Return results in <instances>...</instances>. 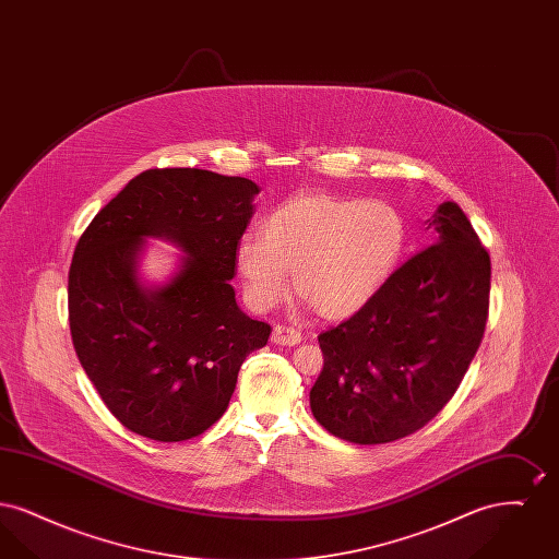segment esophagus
I'll return each mask as SVG.
<instances>
[{
    "label": "esophagus",
    "mask_w": 559,
    "mask_h": 559,
    "mask_svg": "<svg viewBox=\"0 0 559 559\" xmlns=\"http://www.w3.org/2000/svg\"><path fill=\"white\" fill-rule=\"evenodd\" d=\"M272 342L281 346H297L301 342V333L287 324H276L272 331Z\"/></svg>",
    "instance_id": "1"
}]
</instances>
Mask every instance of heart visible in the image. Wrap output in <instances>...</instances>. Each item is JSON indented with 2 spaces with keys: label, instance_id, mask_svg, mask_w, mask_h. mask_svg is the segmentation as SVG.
Masks as SVG:
<instances>
[{
  "label": "heart",
  "instance_id": "b5f03b06",
  "mask_svg": "<svg viewBox=\"0 0 559 559\" xmlns=\"http://www.w3.org/2000/svg\"><path fill=\"white\" fill-rule=\"evenodd\" d=\"M408 226L385 199L304 192L267 213L262 240L242 237L235 266L255 310L295 292L324 320L349 319L394 278Z\"/></svg>",
  "mask_w": 559,
  "mask_h": 559
}]
</instances>
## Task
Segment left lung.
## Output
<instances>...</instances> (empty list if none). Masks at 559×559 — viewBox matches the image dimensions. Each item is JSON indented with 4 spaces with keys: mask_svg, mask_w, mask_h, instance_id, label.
Listing matches in <instances>:
<instances>
[{
    "mask_svg": "<svg viewBox=\"0 0 559 559\" xmlns=\"http://www.w3.org/2000/svg\"><path fill=\"white\" fill-rule=\"evenodd\" d=\"M431 245L371 304L319 335L312 415L354 444H385L431 421L469 369L488 319L490 255L463 210L427 219Z\"/></svg>",
    "mask_w": 559,
    "mask_h": 559,
    "instance_id": "8db88e82",
    "label": "left lung"
}]
</instances>
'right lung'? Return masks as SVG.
<instances>
[{
  "instance_id": "obj_1",
  "label": "right lung",
  "mask_w": 559,
  "mask_h": 559,
  "mask_svg": "<svg viewBox=\"0 0 559 559\" xmlns=\"http://www.w3.org/2000/svg\"><path fill=\"white\" fill-rule=\"evenodd\" d=\"M260 187L194 167L130 180L81 235L69 270V324L81 367L121 426L182 442L224 415L242 360L266 346L228 281ZM186 251L159 288L136 274L143 242Z\"/></svg>"
}]
</instances>
